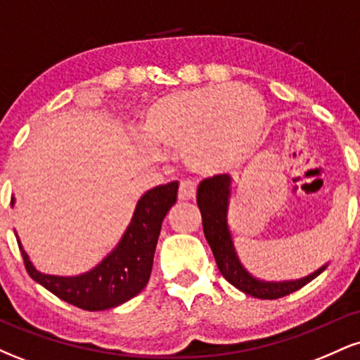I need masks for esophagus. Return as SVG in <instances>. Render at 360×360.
<instances>
[{"mask_svg": "<svg viewBox=\"0 0 360 360\" xmlns=\"http://www.w3.org/2000/svg\"><path fill=\"white\" fill-rule=\"evenodd\" d=\"M181 201L186 200H193L196 196V184L191 183V181H183L179 186V193H177Z\"/></svg>", "mask_w": 360, "mask_h": 360, "instance_id": "34e87169", "label": "esophagus"}]
</instances>
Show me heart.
<instances>
[{"mask_svg": "<svg viewBox=\"0 0 360 360\" xmlns=\"http://www.w3.org/2000/svg\"><path fill=\"white\" fill-rule=\"evenodd\" d=\"M266 103L249 86H205L174 91L148 106L142 147L181 150L200 174L229 171L255 150L266 127Z\"/></svg>", "mask_w": 360, "mask_h": 360, "instance_id": "obj_1", "label": "heart"}]
</instances>
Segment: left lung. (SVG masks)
<instances>
[{"label":"left lung","mask_w":360,"mask_h":360,"mask_svg":"<svg viewBox=\"0 0 360 360\" xmlns=\"http://www.w3.org/2000/svg\"><path fill=\"white\" fill-rule=\"evenodd\" d=\"M233 179L232 176L223 174L203 179L198 186V206H200L201 218H203V232L206 240H208L212 252L217 260V266L221 276L233 284L235 288L240 289L245 295L254 296L260 300H276L283 298L289 292L298 291L309 281L320 276L330 262L318 267L311 274L304 276L300 279H286V281H266L255 278L249 272L238 257L237 249H235L233 233L230 229L229 212L230 203L233 198Z\"/></svg>","instance_id":"1"}]
</instances>
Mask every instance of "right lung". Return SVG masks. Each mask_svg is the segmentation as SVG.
Listing matches in <instances>:
<instances>
[{
	"instance_id": "add662e5",
	"label": "right lung",
	"mask_w": 360,
	"mask_h": 360,
	"mask_svg": "<svg viewBox=\"0 0 360 360\" xmlns=\"http://www.w3.org/2000/svg\"><path fill=\"white\" fill-rule=\"evenodd\" d=\"M177 188L179 183L171 181L142 194L135 206L134 217L115 249L93 269L77 276L40 272L15 232L27 272L57 298L88 311L115 308L131 300L147 286L150 278L160 229L169 210L176 203ZM13 205L15 196H11V206Z\"/></svg>"
}]
</instances>
